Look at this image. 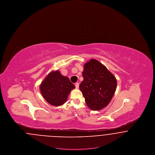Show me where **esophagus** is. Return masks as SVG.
Here are the masks:
<instances>
[{"instance_id":"1","label":"esophagus","mask_w":155,"mask_h":155,"mask_svg":"<svg viewBox=\"0 0 155 155\" xmlns=\"http://www.w3.org/2000/svg\"><path fill=\"white\" fill-rule=\"evenodd\" d=\"M79 83H78V82H77V83H75V88L77 89H78L79 88Z\"/></svg>"}]
</instances>
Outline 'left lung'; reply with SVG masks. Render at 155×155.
I'll use <instances>...</instances> for the list:
<instances>
[{
	"mask_svg": "<svg viewBox=\"0 0 155 155\" xmlns=\"http://www.w3.org/2000/svg\"><path fill=\"white\" fill-rule=\"evenodd\" d=\"M84 68V80L80 85V89L91 110H101L107 106L114 95L117 80L106 67L95 59L87 62Z\"/></svg>",
	"mask_w": 155,
	"mask_h": 155,
	"instance_id": "obj_1",
	"label": "left lung"
}]
</instances>
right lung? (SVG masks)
Wrapping results in <instances>:
<instances>
[{
	"label": "right lung",
	"mask_w": 155,
	"mask_h": 155,
	"mask_svg": "<svg viewBox=\"0 0 155 155\" xmlns=\"http://www.w3.org/2000/svg\"><path fill=\"white\" fill-rule=\"evenodd\" d=\"M74 84L59 70L48 74L40 85V91L45 99L51 105L59 106L65 103Z\"/></svg>",
	"instance_id": "right-lung-1"
}]
</instances>
